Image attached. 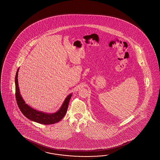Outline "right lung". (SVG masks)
Listing matches in <instances>:
<instances>
[{"label":"right lung","mask_w":160,"mask_h":160,"mask_svg":"<svg viewBox=\"0 0 160 160\" xmlns=\"http://www.w3.org/2000/svg\"><path fill=\"white\" fill-rule=\"evenodd\" d=\"M19 69L15 76V97L17 102L18 106L21 112L28 119L31 121H34L35 122L39 123L44 125H51L57 123L60 121L65 116L67 110L68 108V103L70 99L72 97V94H70L66 98L63 103H62L60 109L57 112L54 113H48V112H42L41 111H38L36 109H34L31 106L28 105L22 98L20 94V90L19 88L18 76Z\"/></svg>","instance_id":"obj_1"}]
</instances>
